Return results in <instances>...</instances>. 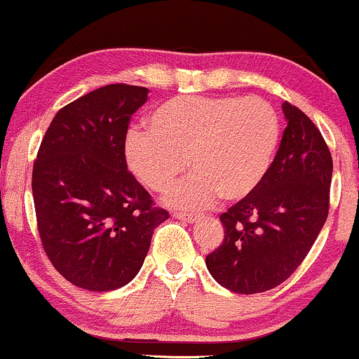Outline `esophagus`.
<instances>
[{"label":"esophagus","instance_id":"34e87169","mask_svg":"<svg viewBox=\"0 0 359 359\" xmlns=\"http://www.w3.org/2000/svg\"><path fill=\"white\" fill-rule=\"evenodd\" d=\"M172 217L180 219V221H187V222H190V224H195V222L200 219V215H196V214H184V212H175V214H172Z\"/></svg>","mask_w":359,"mask_h":359}]
</instances>
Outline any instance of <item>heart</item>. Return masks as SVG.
Listing matches in <instances>:
<instances>
[{
    "mask_svg": "<svg viewBox=\"0 0 359 359\" xmlns=\"http://www.w3.org/2000/svg\"><path fill=\"white\" fill-rule=\"evenodd\" d=\"M280 119L269 102L236 95L169 99L149 116V130L125 142L130 172L152 191L169 190L187 169L194 175L168 195L181 209H205L217 196L241 202L271 171Z\"/></svg>",
    "mask_w": 359,
    "mask_h": 359,
    "instance_id": "obj_1",
    "label": "heart"
}]
</instances>
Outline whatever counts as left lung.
Masks as SVG:
<instances>
[{
	"instance_id": "8db88e82",
	"label": "left lung",
	"mask_w": 359,
	"mask_h": 359,
	"mask_svg": "<svg viewBox=\"0 0 359 359\" xmlns=\"http://www.w3.org/2000/svg\"><path fill=\"white\" fill-rule=\"evenodd\" d=\"M287 126L255 194L221 215L224 241L205 258L210 276L236 294L279 286L308 255L329 214L332 156L311 119L283 104Z\"/></svg>"
}]
</instances>
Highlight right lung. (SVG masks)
<instances>
[{"mask_svg":"<svg viewBox=\"0 0 359 359\" xmlns=\"http://www.w3.org/2000/svg\"><path fill=\"white\" fill-rule=\"evenodd\" d=\"M149 88L113 83L65 106L41 142L32 195L41 241L76 287L114 291L144 265L154 229L169 214L125 161L128 123Z\"/></svg>","mask_w":359,"mask_h":359,"instance_id":"1","label":"right lung"}]
</instances>
